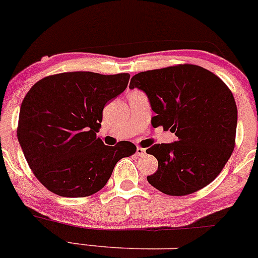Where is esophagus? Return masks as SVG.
Returning a JSON list of instances; mask_svg holds the SVG:
<instances>
[{
  "label": "esophagus",
  "instance_id": "34e87169",
  "mask_svg": "<svg viewBox=\"0 0 258 258\" xmlns=\"http://www.w3.org/2000/svg\"><path fill=\"white\" fill-rule=\"evenodd\" d=\"M136 154H137V156H143V155H145V149L138 147L137 151H136Z\"/></svg>",
  "mask_w": 258,
  "mask_h": 258
}]
</instances>
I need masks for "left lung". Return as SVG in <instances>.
Here are the masks:
<instances>
[{"label":"left lung","instance_id":"8db88e82","mask_svg":"<svg viewBox=\"0 0 258 258\" xmlns=\"http://www.w3.org/2000/svg\"><path fill=\"white\" fill-rule=\"evenodd\" d=\"M148 95L162 126L178 137L147 150L159 161L149 184L169 196H186L206 187L227 163L235 147L238 110L233 94L218 76L184 63L133 76L130 89Z\"/></svg>","mask_w":258,"mask_h":258}]
</instances>
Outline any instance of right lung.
<instances>
[{"instance_id":"add662e5","label":"right lung","mask_w":258,"mask_h":258,"mask_svg":"<svg viewBox=\"0 0 258 258\" xmlns=\"http://www.w3.org/2000/svg\"><path fill=\"white\" fill-rule=\"evenodd\" d=\"M128 80V73H58L25 96L18 141L33 174L52 194L91 196L104 187L117 161L136 153L131 142L108 147L96 136L104 105L125 91Z\"/></svg>"}]
</instances>
